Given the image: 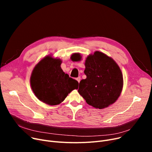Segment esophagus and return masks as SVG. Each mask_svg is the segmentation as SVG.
Instances as JSON below:
<instances>
[{
    "label": "esophagus",
    "mask_w": 152,
    "mask_h": 152,
    "mask_svg": "<svg viewBox=\"0 0 152 152\" xmlns=\"http://www.w3.org/2000/svg\"><path fill=\"white\" fill-rule=\"evenodd\" d=\"M76 80L77 81V82H78V83H79V82H80V81H81V77H80V76H79V77H76Z\"/></svg>",
    "instance_id": "34e87169"
}]
</instances>
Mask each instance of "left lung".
Masks as SVG:
<instances>
[{
    "mask_svg": "<svg viewBox=\"0 0 152 152\" xmlns=\"http://www.w3.org/2000/svg\"><path fill=\"white\" fill-rule=\"evenodd\" d=\"M85 66L87 77L79 83V94L94 108L102 109L112 104L119 97L123 86V75L116 63L96 51L87 57Z\"/></svg>",
    "mask_w": 152,
    "mask_h": 152,
    "instance_id": "left-lung-1",
    "label": "left lung"
}]
</instances>
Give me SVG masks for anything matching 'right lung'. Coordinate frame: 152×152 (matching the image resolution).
<instances>
[{
    "instance_id": "obj_1",
    "label": "right lung",
    "mask_w": 152,
    "mask_h": 152,
    "mask_svg": "<svg viewBox=\"0 0 152 152\" xmlns=\"http://www.w3.org/2000/svg\"><path fill=\"white\" fill-rule=\"evenodd\" d=\"M61 61L47 56L32 72V90L39 100L46 104H60L72 91L78 88V82L69 77L60 67Z\"/></svg>"
}]
</instances>
